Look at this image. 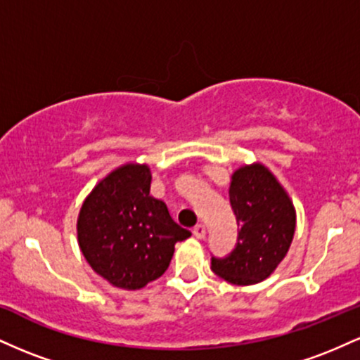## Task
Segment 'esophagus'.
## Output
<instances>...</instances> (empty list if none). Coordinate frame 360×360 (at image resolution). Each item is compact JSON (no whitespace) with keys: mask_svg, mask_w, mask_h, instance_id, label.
<instances>
[{"mask_svg":"<svg viewBox=\"0 0 360 360\" xmlns=\"http://www.w3.org/2000/svg\"><path fill=\"white\" fill-rule=\"evenodd\" d=\"M193 233H194V237L196 238H205V235H206V226L205 225H196L193 229Z\"/></svg>","mask_w":360,"mask_h":360,"instance_id":"obj_1","label":"esophagus"}]
</instances>
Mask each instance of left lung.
I'll return each instance as SVG.
<instances>
[{
  "label": "left lung",
  "mask_w": 360,
  "mask_h": 360,
  "mask_svg": "<svg viewBox=\"0 0 360 360\" xmlns=\"http://www.w3.org/2000/svg\"><path fill=\"white\" fill-rule=\"evenodd\" d=\"M229 194L240 230L226 257H212V271L237 286L257 284L286 257L296 229L295 206L276 176L259 162L233 172Z\"/></svg>",
  "instance_id": "left-lung-1"
}]
</instances>
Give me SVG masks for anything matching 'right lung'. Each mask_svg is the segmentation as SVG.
<instances>
[{"mask_svg":"<svg viewBox=\"0 0 360 360\" xmlns=\"http://www.w3.org/2000/svg\"><path fill=\"white\" fill-rule=\"evenodd\" d=\"M147 164H125L94 186L77 217V242L96 274L135 291L167 271L174 245L191 237L150 196Z\"/></svg>","mask_w":360,"mask_h":360,"instance_id":"obj_1","label":"right lung"}]
</instances>
